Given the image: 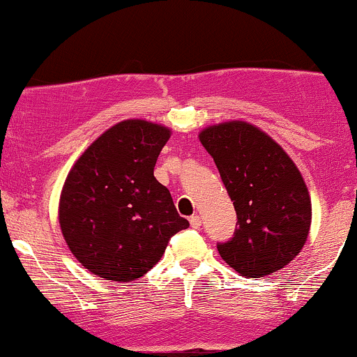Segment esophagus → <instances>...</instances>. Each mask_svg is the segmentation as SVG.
<instances>
[{"mask_svg":"<svg viewBox=\"0 0 357 357\" xmlns=\"http://www.w3.org/2000/svg\"><path fill=\"white\" fill-rule=\"evenodd\" d=\"M190 225H191V227H195V229H199V227H201V218L197 216V214H192V216L190 218Z\"/></svg>","mask_w":357,"mask_h":357,"instance_id":"34e87169","label":"esophagus"}]
</instances>
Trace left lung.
Returning a JSON list of instances; mask_svg holds the SVG:
<instances>
[{"label":"left lung","mask_w":357,"mask_h":357,"mask_svg":"<svg viewBox=\"0 0 357 357\" xmlns=\"http://www.w3.org/2000/svg\"><path fill=\"white\" fill-rule=\"evenodd\" d=\"M233 201V238L218 251L236 273L261 278L293 261L306 243L311 199L304 179L278 143L248 123L211 126L199 135Z\"/></svg>","instance_id":"8db88e82"}]
</instances>
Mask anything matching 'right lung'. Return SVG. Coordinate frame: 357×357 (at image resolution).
I'll return each instance as SVG.
<instances>
[{"mask_svg":"<svg viewBox=\"0 0 357 357\" xmlns=\"http://www.w3.org/2000/svg\"><path fill=\"white\" fill-rule=\"evenodd\" d=\"M167 139V128L128 119L102 132L68 174L59 225L76 259L96 276L135 281L190 226L154 178Z\"/></svg>","mask_w":357,"mask_h":357,"instance_id":"add662e5","label":"right lung"}]
</instances>
